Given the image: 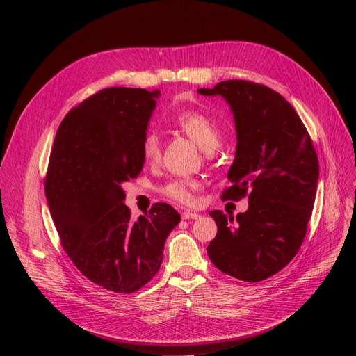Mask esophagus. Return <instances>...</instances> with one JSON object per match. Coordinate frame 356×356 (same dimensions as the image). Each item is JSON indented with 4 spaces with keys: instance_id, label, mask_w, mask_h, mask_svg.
<instances>
[{
    "instance_id": "34e87169",
    "label": "esophagus",
    "mask_w": 356,
    "mask_h": 356,
    "mask_svg": "<svg viewBox=\"0 0 356 356\" xmlns=\"http://www.w3.org/2000/svg\"><path fill=\"white\" fill-rule=\"evenodd\" d=\"M181 217H182V220H197L200 215L199 213H196V212H190V211H184L181 213Z\"/></svg>"
}]
</instances>
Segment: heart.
Segmentation results:
<instances>
[{"label": "heart", "mask_w": 356, "mask_h": 356, "mask_svg": "<svg viewBox=\"0 0 356 356\" xmlns=\"http://www.w3.org/2000/svg\"><path fill=\"white\" fill-rule=\"evenodd\" d=\"M177 126L187 134L202 152L209 153L220 145V131L215 123L199 111H186L177 117ZM143 154L147 161H156L160 156V143L154 134H148L143 143ZM197 184L190 179H174L161 188V193L181 204H193L196 200Z\"/></svg>", "instance_id": "1"}]
</instances>
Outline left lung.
Wrapping results in <instances>:
<instances>
[{"label": "left lung", "mask_w": 356, "mask_h": 356, "mask_svg": "<svg viewBox=\"0 0 356 356\" xmlns=\"http://www.w3.org/2000/svg\"><path fill=\"white\" fill-rule=\"evenodd\" d=\"M203 96H221L236 127V153L222 197L250 191L248 209L233 217L209 212L217 236L207 251L221 272L260 282L293 260L305 241L319 178L318 156L298 114L284 96L263 84L221 81Z\"/></svg>", "instance_id": "left-lung-1"}]
</instances>
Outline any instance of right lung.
<instances>
[{
	"label": "right lung",
	"mask_w": 356,
	"mask_h": 356,
	"mask_svg": "<svg viewBox=\"0 0 356 356\" xmlns=\"http://www.w3.org/2000/svg\"><path fill=\"white\" fill-rule=\"evenodd\" d=\"M160 90L108 88L72 108L50 154L46 197L63 250L99 286L131 294L159 272L181 221L168 203L131 218L123 182L141 174Z\"/></svg>",
	"instance_id": "add662e5"
}]
</instances>
